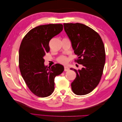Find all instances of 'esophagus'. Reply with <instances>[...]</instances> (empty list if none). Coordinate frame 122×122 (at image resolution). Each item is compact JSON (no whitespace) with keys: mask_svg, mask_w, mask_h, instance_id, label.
<instances>
[{"mask_svg":"<svg viewBox=\"0 0 122 122\" xmlns=\"http://www.w3.org/2000/svg\"><path fill=\"white\" fill-rule=\"evenodd\" d=\"M69 70V68L67 67V66H65L64 67V71H68Z\"/></svg>","mask_w":122,"mask_h":122,"instance_id":"esophagus-1","label":"esophagus"}]
</instances>
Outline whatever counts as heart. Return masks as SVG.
Here are the masks:
<instances>
[{
    "instance_id": "obj_1",
    "label": "heart",
    "mask_w": 122,
    "mask_h": 122,
    "mask_svg": "<svg viewBox=\"0 0 122 122\" xmlns=\"http://www.w3.org/2000/svg\"><path fill=\"white\" fill-rule=\"evenodd\" d=\"M68 58L65 56H61L60 58L58 59V61L62 64H66L68 62Z\"/></svg>"
}]
</instances>
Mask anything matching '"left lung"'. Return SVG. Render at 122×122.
I'll return each instance as SVG.
<instances>
[{
  "mask_svg": "<svg viewBox=\"0 0 122 122\" xmlns=\"http://www.w3.org/2000/svg\"><path fill=\"white\" fill-rule=\"evenodd\" d=\"M64 30L71 42L76 61L82 65L81 69H70L76 73L71 83L72 90L77 95L91 93L101 80L105 62L104 44L97 32L79 23H64Z\"/></svg>",
  "mask_w": 122,
  "mask_h": 122,
  "instance_id": "8db88e82",
  "label": "left lung"
}]
</instances>
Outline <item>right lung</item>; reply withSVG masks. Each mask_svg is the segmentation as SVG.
<instances>
[{"label": "right lung", "instance_id": "1", "mask_svg": "<svg viewBox=\"0 0 122 122\" xmlns=\"http://www.w3.org/2000/svg\"><path fill=\"white\" fill-rule=\"evenodd\" d=\"M63 29L61 24L40 25L29 31L23 39L19 51L21 75L27 86L39 97H46L54 90V78L64 71L59 64L48 67L44 57L49 51L50 40Z\"/></svg>", "mask_w": 122, "mask_h": 122}]
</instances>
